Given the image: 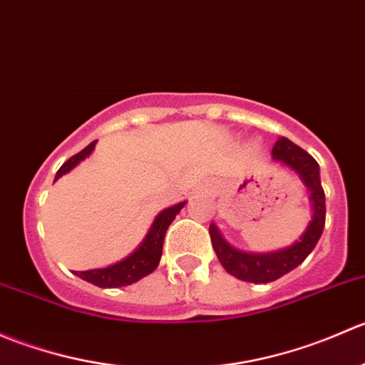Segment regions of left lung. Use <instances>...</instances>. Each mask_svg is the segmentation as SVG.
I'll return each mask as SVG.
<instances>
[{
    "label": "left lung",
    "instance_id": "1",
    "mask_svg": "<svg viewBox=\"0 0 365 365\" xmlns=\"http://www.w3.org/2000/svg\"><path fill=\"white\" fill-rule=\"evenodd\" d=\"M272 159L284 168L292 169L298 175L309 190V201L312 206V215L307 227L295 244L272 252H245L233 247L226 238L220 235L215 224H210V238H212L213 251L219 257L220 264L226 268L227 274L254 284H267L277 281L297 268L312 249L318 244L319 237L325 227V192H323L322 180H319V165L305 150L297 146L286 138H279L272 150Z\"/></svg>",
    "mask_w": 365,
    "mask_h": 365
}]
</instances>
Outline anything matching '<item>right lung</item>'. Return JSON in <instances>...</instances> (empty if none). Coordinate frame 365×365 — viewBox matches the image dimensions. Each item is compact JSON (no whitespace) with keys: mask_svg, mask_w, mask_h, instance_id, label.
Masks as SVG:
<instances>
[{"mask_svg":"<svg viewBox=\"0 0 365 365\" xmlns=\"http://www.w3.org/2000/svg\"><path fill=\"white\" fill-rule=\"evenodd\" d=\"M95 145H97V141L90 143V145H88L84 150H81L77 155L70 157V159L65 162L60 169H58L54 182L60 180L63 175H67V173L72 171V169L76 168L77 164H81L86 157H90L91 152L95 150ZM185 205L187 201H182V203H176L169 206V208H164L160 213H157V217L153 219L146 237L143 238L141 244L128 254L127 257H123L121 261L109 264V267L106 268L76 272V275L83 279V281L98 286V288H121V286L134 284V282H138L139 279L150 275L160 263L165 231H168V227L171 226L175 217L178 215L180 210H182Z\"/></svg>","mask_w":365,"mask_h":365,"instance_id":"obj_1","label":"right lung"}]
</instances>
